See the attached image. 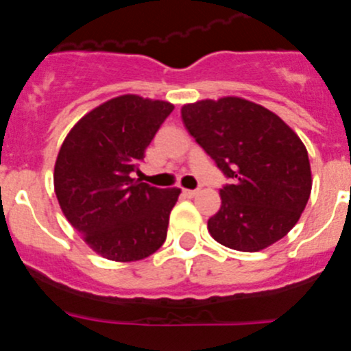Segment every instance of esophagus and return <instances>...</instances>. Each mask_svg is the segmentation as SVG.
<instances>
[{"label": "esophagus", "mask_w": 351, "mask_h": 351, "mask_svg": "<svg viewBox=\"0 0 351 351\" xmlns=\"http://www.w3.org/2000/svg\"><path fill=\"white\" fill-rule=\"evenodd\" d=\"M182 193H184V197L191 198V197H195V195H197L198 191L197 190H182Z\"/></svg>", "instance_id": "1"}]
</instances>
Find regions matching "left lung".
Returning a JSON list of instances; mask_svg holds the SVG:
<instances>
[{"mask_svg": "<svg viewBox=\"0 0 351 351\" xmlns=\"http://www.w3.org/2000/svg\"><path fill=\"white\" fill-rule=\"evenodd\" d=\"M181 117L191 137L230 179L207 230L237 251L265 250L299 221L311 195L306 145L269 108L239 96L186 104Z\"/></svg>", "mask_w": 351, "mask_h": 351, "instance_id": "obj_1", "label": "left lung"}]
</instances>
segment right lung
Masks as SVG:
<instances>
[{"instance_id": "right-lung-1", "label": "right lung", "mask_w": 351, "mask_h": 351, "mask_svg": "<svg viewBox=\"0 0 351 351\" xmlns=\"http://www.w3.org/2000/svg\"><path fill=\"white\" fill-rule=\"evenodd\" d=\"M172 110L169 101L117 96L77 121L61 145L54 165L58 202L104 258L137 262L165 243L181 190H160L132 176Z\"/></svg>"}]
</instances>
